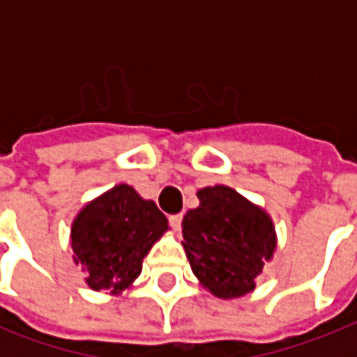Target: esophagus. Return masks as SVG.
Returning <instances> with one entry per match:
<instances>
[{"mask_svg": "<svg viewBox=\"0 0 357 357\" xmlns=\"http://www.w3.org/2000/svg\"><path fill=\"white\" fill-rule=\"evenodd\" d=\"M181 215H170V218H168V222H170V226H172L174 229H179V224H181Z\"/></svg>", "mask_w": 357, "mask_h": 357, "instance_id": "obj_1", "label": "esophagus"}]
</instances>
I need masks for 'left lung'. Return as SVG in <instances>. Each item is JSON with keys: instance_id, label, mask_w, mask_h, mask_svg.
<instances>
[{"instance_id": "8db88e82", "label": "left lung", "mask_w": 357, "mask_h": 357, "mask_svg": "<svg viewBox=\"0 0 357 357\" xmlns=\"http://www.w3.org/2000/svg\"><path fill=\"white\" fill-rule=\"evenodd\" d=\"M200 206L183 217V248L200 283L218 298L254 291L276 250L268 213L226 185L196 192Z\"/></svg>"}]
</instances>
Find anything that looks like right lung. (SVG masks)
<instances>
[{
  "instance_id": "obj_1",
  "label": "right lung",
  "mask_w": 357,
  "mask_h": 357,
  "mask_svg": "<svg viewBox=\"0 0 357 357\" xmlns=\"http://www.w3.org/2000/svg\"><path fill=\"white\" fill-rule=\"evenodd\" d=\"M167 229L155 202L144 200L129 185H114L89 202L72 224L75 265L91 289L120 294L137 280L142 259Z\"/></svg>"
}]
</instances>
